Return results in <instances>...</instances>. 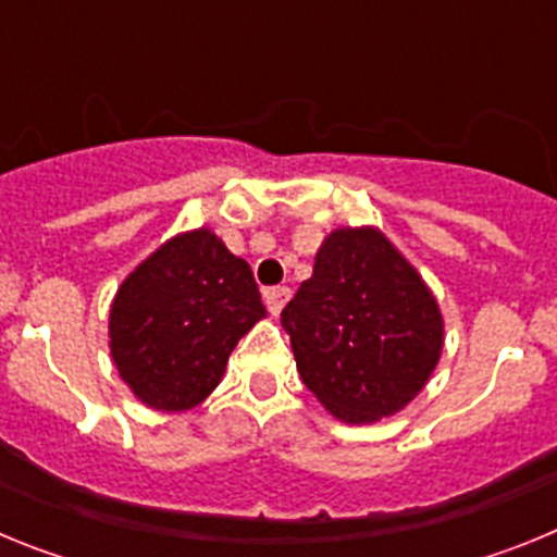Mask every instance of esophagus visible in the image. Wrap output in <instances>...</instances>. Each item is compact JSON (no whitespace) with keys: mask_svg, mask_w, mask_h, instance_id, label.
<instances>
[{"mask_svg":"<svg viewBox=\"0 0 557 557\" xmlns=\"http://www.w3.org/2000/svg\"><path fill=\"white\" fill-rule=\"evenodd\" d=\"M289 301V287H270L264 289V304H268L270 314H282V309Z\"/></svg>","mask_w":557,"mask_h":557,"instance_id":"obj_1","label":"esophagus"}]
</instances>
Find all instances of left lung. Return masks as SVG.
Masks as SVG:
<instances>
[{
    "instance_id": "8db88e82",
    "label": "left lung",
    "mask_w": 557,
    "mask_h": 557,
    "mask_svg": "<svg viewBox=\"0 0 557 557\" xmlns=\"http://www.w3.org/2000/svg\"><path fill=\"white\" fill-rule=\"evenodd\" d=\"M282 326L304 385L346 424L405 410L444 351L435 295L373 225L334 228L323 239Z\"/></svg>"
}]
</instances>
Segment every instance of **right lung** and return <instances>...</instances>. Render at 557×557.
Wrapping results in <instances>:
<instances>
[{
    "label": "right lung",
    "mask_w": 557,
    "mask_h": 557,
    "mask_svg": "<svg viewBox=\"0 0 557 557\" xmlns=\"http://www.w3.org/2000/svg\"><path fill=\"white\" fill-rule=\"evenodd\" d=\"M264 314L250 264L211 228L184 231L120 284L108 348L141 405L191 410L220 385L239 337Z\"/></svg>",
    "instance_id": "right-lung-1"
}]
</instances>
